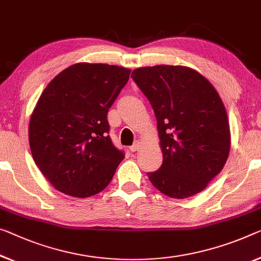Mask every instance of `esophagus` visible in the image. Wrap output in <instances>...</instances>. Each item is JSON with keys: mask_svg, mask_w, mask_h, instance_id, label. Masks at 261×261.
Segmentation results:
<instances>
[{"mask_svg": "<svg viewBox=\"0 0 261 261\" xmlns=\"http://www.w3.org/2000/svg\"><path fill=\"white\" fill-rule=\"evenodd\" d=\"M140 148H141V142H140V141H135L133 146H132V147L129 148V149H130V151H133V153H134V151L139 150Z\"/></svg>", "mask_w": 261, "mask_h": 261, "instance_id": "1", "label": "esophagus"}]
</instances>
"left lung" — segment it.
Listing matches in <instances>:
<instances>
[{
	"label": "left lung",
	"instance_id": "8db88e82",
	"mask_svg": "<svg viewBox=\"0 0 261 261\" xmlns=\"http://www.w3.org/2000/svg\"><path fill=\"white\" fill-rule=\"evenodd\" d=\"M153 107L163 154L159 170L148 172L156 189L183 199L203 191L230 153L225 106L214 85L194 69L156 65L132 72Z\"/></svg>",
	"mask_w": 261,
	"mask_h": 261
}]
</instances>
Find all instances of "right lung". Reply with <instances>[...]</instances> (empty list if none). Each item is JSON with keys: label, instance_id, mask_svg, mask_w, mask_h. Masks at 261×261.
Masks as SVG:
<instances>
[{"label": "right lung", "instance_id": "add662e5", "mask_svg": "<svg viewBox=\"0 0 261 261\" xmlns=\"http://www.w3.org/2000/svg\"><path fill=\"white\" fill-rule=\"evenodd\" d=\"M130 70L77 63L42 92L29 122L34 161L55 189L86 198L110 184L125 154L111 141L107 112Z\"/></svg>", "mask_w": 261, "mask_h": 261}]
</instances>
